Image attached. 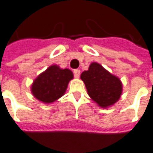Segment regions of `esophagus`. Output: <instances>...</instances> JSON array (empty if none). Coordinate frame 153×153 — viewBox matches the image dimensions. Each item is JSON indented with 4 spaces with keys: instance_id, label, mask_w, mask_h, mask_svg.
<instances>
[{
    "instance_id": "1",
    "label": "esophagus",
    "mask_w": 153,
    "mask_h": 153,
    "mask_svg": "<svg viewBox=\"0 0 153 153\" xmlns=\"http://www.w3.org/2000/svg\"><path fill=\"white\" fill-rule=\"evenodd\" d=\"M73 73H74V76L75 77V78H79V77L80 76V70H79V69H75V70H74Z\"/></svg>"
}]
</instances>
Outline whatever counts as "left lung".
I'll use <instances>...</instances> for the list:
<instances>
[{
  "instance_id": "1",
  "label": "left lung",
  "mask_w": 153,
  "mask_h": 153,
  "mask_svg": "<svg viewBox=\"0 0 153 153\" xmlns=\"http://www.w3.org/2000/svg\"><path fill=\"white\" fill-rule=\"evenodd\" d=\"M81 79L85 85L88 96L101 107L114 104L120 97L122 84L120 79L98 63H92L88 70L82 73Z\"/></svg>"
}]
</instances>
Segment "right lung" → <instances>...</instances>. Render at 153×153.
Masks as SVG:
<instances>
[{"instance_id": "right-lung-1", "label": "right lung", "mask_w": 153, "mask_h": 153, "mask_svg": "<svg viewBox=\"0 0 153 153\" xmlns=\"http://www.w3.org/2000/svg\"><path fill=\"white\" fill-rule=\"evenodd\" d=\"M72 79L71 71L53 65L36 79L32 85V92L41 102H54L65 94L69 81Z\"/></svg>"}]
</instances>
